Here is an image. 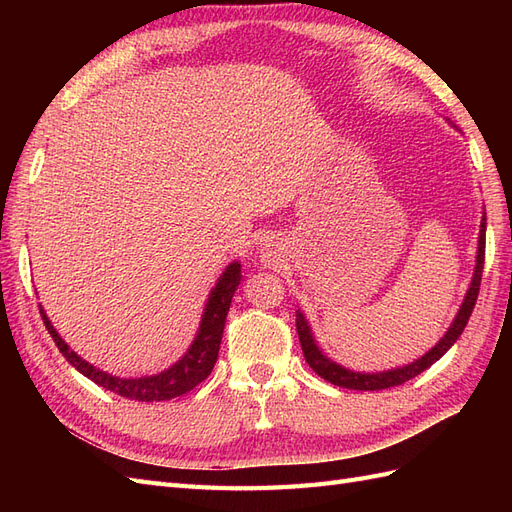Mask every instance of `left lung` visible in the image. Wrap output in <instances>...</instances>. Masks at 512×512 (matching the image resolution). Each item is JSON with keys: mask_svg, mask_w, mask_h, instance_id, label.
<instances>
[{"mask_svg": "<svg viewBox=\"0 0 512 512\" xmlns=\"http://www.w3.org/2000/svg\"><path fill=\"white\" fill-rule=\"evenodd\" d=\"M483 265H485V218L480 222V237H478V254H476V269H474V277H472V284L470 290L466 294V299H463V305L459 309L457 318L453 320L451 329L446 331V335L440 339L438 346H433L425 356L421 359L406 365V367H397L391 371H382V374H359V371H350L342 365L333 363L331 359L324 356L316 342L312 337V331L307 327V320L301 312H297V333H299V342H301V350L305 361L309 363L316 374L320 378H324L327 382L335 384V386H342V389H354V391H380V389H391V386H397L406 380H412L414 376L421 374L427 367H431L436 363L440 356L451 348L459 335L466 329V324L472 316V309L476 305V297H478V290H480V277H483Z\"/></svg>", "mask_w": 512, "mask_h": 512, "instance_id": "8db88e82", "label": "left lung"}]
</instances>
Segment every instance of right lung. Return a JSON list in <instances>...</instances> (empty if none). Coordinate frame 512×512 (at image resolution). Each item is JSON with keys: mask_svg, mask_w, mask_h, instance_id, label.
Instances as JSON below:
<instances>
[{"mask_svg": "<svg viewBox=\"0 0 512 512\" xmlns=\"http://www.w3.org/2000/svg\"><path fill=\"white\" fill-rule=\"evenodd\" d=\"M239 282H241V265L239 262H232V265L226 267L218 284H215V288L209 294L203 322H200L198 335L194 339V344L190 346V350L185 352L183 359L170 369L162 371L158 376H147V378H117L113 374H106V371L94 365H89L87 361L81 359L79 354L72 352L64 339L59 337V333L53 329V324L49 318H46L42 307H40V316L46 324V331L51 333L55 346L59 348L61 354L66 356V361L74 369H79L83 376L102 386V389L121 397L136 399V401H166L192 391L196 384H200L211 374L215 361H218L232 294H235Z\"/></svg>", "mask_w": 512, "mask_h": 512, "instance_id": "add662e5", "label": "right lung"}]
</instances>
